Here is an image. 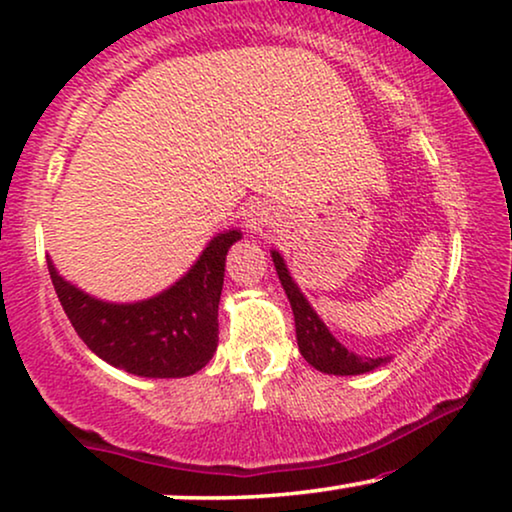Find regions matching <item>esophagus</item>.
Here are the masks:
<instances>
[{"instance_id": "esophagus-1", "label": "esophagus", "mask_w": 512, "mask_h": 512, "mask_svg": "<svg viewBox=\"0 0 512 512\" xmlns=\"http://www.w3.org/2000/svg\"><path fill=\"white\" fill-rule=\"evenodd\" d=\"M258 223H261V221H258V219H251V226H254V228L258 226Z\"/></svg>"}]
</instances>
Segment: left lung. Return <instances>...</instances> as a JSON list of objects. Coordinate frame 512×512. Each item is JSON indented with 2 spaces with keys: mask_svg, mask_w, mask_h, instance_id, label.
<instances>
[{
  "mask_svg": "<svg viewBox=\"0 0 512 512\" xmlns=\"http://www.w3.org/2000/svg\"><path fill=\"white\" fill-rule=\"evenodd\" d=\"M270 256L272 263H275L279 282H282L286 291V298H289L291 303L293 319H296L298 349L310 366L328 375H361L391 361V356H384V359L382 356H377V359H363V356L349 352L340 340H335V335L328 331V326L319 319V314L314 312L310 300H307L303 296V291L298 289L296 279L291 277L282 254H279L277 249H272Z\"/></svg>",
  "mask_w": 512,
  "mask_h": 512,
  "instance_id": "left-lung-1",
  "label": "left lung"
}]
</instances>
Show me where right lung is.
Segmentation results:
<instances>
[{"label": "right lung", "instance_id": "1", "mask_svg": "<svg viewBox=\"0 0 512 512\" xmlns=\"http://www.w3.org/2000/svg\"><path fill=\"white\" fill-rule=\"evenodd\" d=\"M242 230L214 235L184 277L137 303H109L67 282L48 258V272L74 331L109 366L139 377H188L205 368L219 345V300L228 249Z\"/></svg>", "mask_w": 512, "mask_h": 512}]
</instances>
